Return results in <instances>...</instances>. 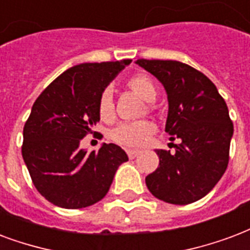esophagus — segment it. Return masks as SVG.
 Instances as JSON below:
<instances>
[{"label": "esophagus", "instance_id": "esophagus-1", "mask_svg": "<svg viewBox=\"0 0 250 250\" xmlns=\"http://www.w3.org/2000/svg\"><path fill=\"white\" fill-rule=\"evenodd\" d=\"M139 153H140V150L138 149H127V155H128L129 159H135Z\"/></svg>", "mask_w": 250, "mask_h": 250}]
</instances>
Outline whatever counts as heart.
<instances>
[{"instance_id": "b5f03b06", "label": "heart", "mask_w": 250, "mask_h": 250, "mask_svg": "<svg viewBox=\"0 0 250 250\" xmlns=\"http://www.w3.org/2000/svg\"><path fill=\"white\" fill-rule=\"evenodd\" d=\"M125 86L144 101H153L157 95L155 81L146 73H136L125 81ZM98 117L102 122H111L114 119V104L110 91L104 90L98 101ZM155 125L149 121H139L132 123H123L111 129L110 139L118 146L135 148L149 142L155 133Z\"/></svg>"}]
</instances>
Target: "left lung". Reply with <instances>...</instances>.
<instances>
[{
  "mask_svg": "<svg viewBox=\"0 0 250 250\" xmlns=\"http://www.w3.org/2000/svg\"><path fill=\"white\" fill-rule=\"evenodd\" d=\"M136 64L164 85L169 101L165 131L174 152L157 149L159 167L146 177L156 198L171 205L199 201L214 188L229 161L233 123L224 98L211 80L176 60H146Z\"/></svg>",
  "mask_w": 250,
  "mask_h": 250,
  "instance_id": "1",
  "label": "left lung"
}]
</instances>
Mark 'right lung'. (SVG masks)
I'll return each instance as SVG.
<instances>
[{
	"label": "right lung",
	"instance_id": "add662e5",
	"mask_svg": "<svg viewBox=\"0 0 250 250\" xmlns=\"http://www.w3.org/2000/svg\"><path fill=\"white\" fill-rule=\"evenodd\" d=\"M131 60L85 62L55 79L32 104L24 123L22 156L36 190L62 208H83L107 194L115 171L128 157L121 146L80 149L100 121L98 101Z\"/></svg>",
	"mask_w": 250,
	"mask_h": 250
}]
</instances>
